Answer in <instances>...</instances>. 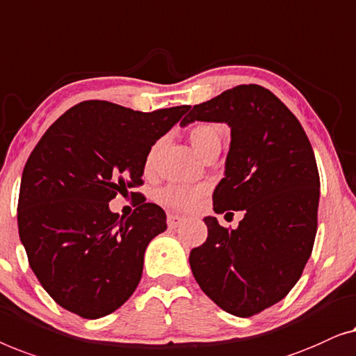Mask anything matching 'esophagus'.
<instances>
[{
	"label": "esophagus",
	"instance_id": "1",
	"mask_svg": "<svg viewBox=\"0 0 356 356\" xmlns=\"http://www.w3.org/2000/svg\"><path fill=\"white\" fill-rule=\"evenodd\" d=\"M184 221H185V218L177 216V214H169V216H168V226L171 229L179 227Z\"/></svg>",
	"mask_w": 356,
	"mask_h": 356
}]
</instances>
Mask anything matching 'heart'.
Here are the masks:
<instances>
[{
    "mask_svg": "<svg viewBox=\"0 0 356 356\" xmlns=\"http://www.w3.org/2000/svg\"><path fill=\"white\" fill-rule=\"evenodd\" d=\"M224 129L221 124L216 122H200L190 130V142L195 147V149L202 154H204L208 148H211L213 145H221ZM161 147V142H156L149 148L145 159V169L152 171L154 166V159H156L158 149ZM208 188L207 185H169V187L163 188L158 193L159 203L164 207L177 209V211H190L200 203L204 195H207Z\"/></svg>",
    "mask_w": 356,
    "mask_h": 356,
    "instance_id": "1",
    "label": "heart"
}]
</instances>
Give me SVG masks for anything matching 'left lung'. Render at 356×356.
<instances>
[{"label":"left lung","instance_id":"obj_1","mask_svg":"<svg viewBox=\"0 0 356 356\" xmlns=\"http://www.w3.org/2000/svg\"><path fill=\"white\" fill-rule=\"evenodd\" d=\"M190 109V108H188ZM226 122L230 148L214 213L243 211L237 229L207 216V242L190 252L200 287L219 308L250 318L287 295L318 230L319 174L302 124L261 85H237L195 104L180 126Z\"/></svg>","mask_w":356,"mask_h":356}]
</instances>
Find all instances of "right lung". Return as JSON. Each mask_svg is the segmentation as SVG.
Wrapping results in <instances>:
<instances>
[{"mask_svg": "<svg viewBox=\"0 0 356 356\" xmlns=\"http://www.w3.org/2000/svg\"><path fill=\"white\" fill-rule=\"evenodd\" d=\"M188 108L142 113L82 102L30 153L19 192V237L30 268L59 307L98 319L135 292L145 250L168 227L166 213L142 195L134 213L119 218L109 202L143 184L149 148Z\"/></svg>", "mask_w": 356, "mask_h": 356, "instance_id": "obj_1", "label": "right lung"}]
</instances>
